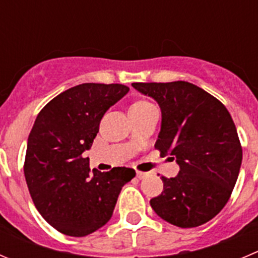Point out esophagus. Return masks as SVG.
I'll list each match as a JSON object with an SVG mask.
<instances>
[{
  "instance_id": "esophagus-1",
  "label": "esophagus",
  "mask_w": 258,
  "mask_h": 258,
  "mask_svg": "<svg viewBox=\"0 0 258 258\" xmlns=\"http://www.w3.org/2000/svg\"><path fill=\"white\" fill-rule=\"evenodd\" d=\"M147 175H148V173H147V172H142V171H137V177H138L139 180H143L144 177H147Z\"/></svg>"
}]
</instances>
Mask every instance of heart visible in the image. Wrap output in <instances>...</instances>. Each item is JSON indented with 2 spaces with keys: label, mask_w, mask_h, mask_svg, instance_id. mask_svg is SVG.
Returning <instances> with one entry per match:
<instances>
[{
  "label": "heart",
  "mask_w": 258,
  "mask_h": 258,
  "mask_svg": "<svg viewBox=\"0 0 258 258\" xmlns=\"http://www.w3.org/2000/svg\"><path fill=\"white\" fill-rule=\"evenodd\" d=\"M151 102L146 101V100H139V101H136L133 105H132V109H143V107L151 106Z\"/></svg>",
  "instance_id": "obj_1"
}]
</instances>
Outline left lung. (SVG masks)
<instances>
[{
  "instance_id": "8db88e82",
  "label": "left lung",
  "mask_w": 258,
  "mask_h": 258,
  "mask_svg": "<svg viewBox=\"0 0 258 258\" xmlns=\"http://www.w3.org/2000/svg\"><path fill=\"white\" fill-rule=\"evenodd\" d=\"M158 102L161 132L156 147L180 166L162 176L163 191L151 200L158 217L180 228L209 222L228 203L242 163V147L227 107L185 81L132 83Z\"/></svg>"
}]
</instances>
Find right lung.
Listing matches in <instances>:
<instances>
[{
  "label": "right lung",
  "instance_id": "obj_1",
  "mask_svg": "<svg viewBox=\"0 0 258 258\" xmlns=\"http://www.w3.org/2000/svg\"><path fill=\"white\" fill-rule=\"evenodd\" d=\"M119 83H82L41 109L28 138L24 173L34 205L58 232L85 237L111 218L133 168H96L83 152L92 146L105 112L127 94Z\"/></svg>",
  "mask_w": 258,
  "mask_h": 258
}]
</instances>
